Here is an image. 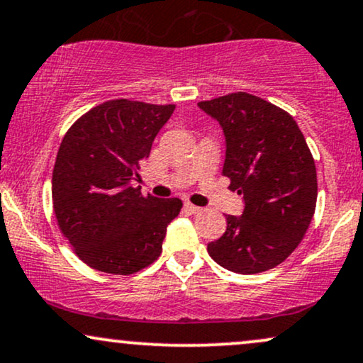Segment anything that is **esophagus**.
I'll return each mask as SVG.
<instances>
[{
	"label": "esophagus",
	"instance_id": "1",
	"mask_svg": "<svg viewBox=\"0 0 363 363\" xmlns=\"http://www.w3.org/2000/svg\"><path fill=\"white\" fill-rule=\"evenodd\" d=\"M184 208H186L187 211H189V213H193V215H196V213H201V211H203V208L194 206V204H191V203H186V204H184Z\"/></svg>",
	"mask_w": 363,
	"mask_h": 363
}]
</instances>
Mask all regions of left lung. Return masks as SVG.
<instances>
[{
	"instance_id": "obj_1",
	"label": "left lung",
	"mask_w": 363,
	"mask_h": 363,
	"mask_svg": "<svg viewBox=\"0 0 363 363\" xmlns=\"http://www.w3.org/2000/svg\"><path fill=\"white\" fill-rule=\"evenodd\" d=\"M198 106L223 128V176L245 201L242 216H226V231L208 253L237 274L274 269L299 245L316 208V165L304 135L289 113L248 93Z\"/></svg>"
}]
</instances>
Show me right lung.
<instances>
[{
  "instance_id": "obj_1",
  "label": "right lung",
  "mask_w": 363,
  "mask_h": 363,
  "mask_svg": "<svg viewBox=\"0 0 363 363\" xmlns=\"http://www.w3.org/2000/svg\"><path fill=\"white\" fill-rule=\"evenodd\" d=\"M174 110V104L111 99L64 135L52 174L54 213L76 255L99 272L128 276L162 252L182 201L142 196L130 182Z\"/></svg>"
}]
</instances>
